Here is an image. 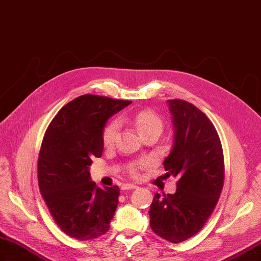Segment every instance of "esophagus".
<instances>
[{"label": "esophagus", "instance_id": "34e87169", "mask_svg": "<svg viewBox=\"0 0 261 261\" xmlns=\"http://www.w3.org/2000/svg\"><path fill=\"white\" fill-rule=\"evenodd\" d=\"M121 189H122L123 191H126V190H135V189H137V186H136L135 184L125 183V184H123V185L121 186Z\"/></svg>", "mask_w": 261, "mask_h": 261}]
</instances>
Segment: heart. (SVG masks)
Wrapping results in <instances>:
<instances>
[{"instance_id": "b5f03b06", "label": "heart", "mask_w": 261, "mask_h": 261, "mask_svg": "<svg viewBox=\"0 0 261 261\" xmlns=\"http://www.w3.org/2000/svg\"><path fill=\"white\" fill-rule=\"evenodd\" d=\"M132 122L135 124L137 128L138 132L141 135L142 137L148 135L150 132H160L161 133L163 130V121L162 119L160 118L155 112H153L151 110H141L137 112L135 116L132 117ZM118 131H119V122L117 120L115 121L110 122L108 125L106 126L103 133H102V141L106 146H111L115 143L117 136H118ZM146 162L142 161L139 162L135 165L131 166L130 172L133 175L138 174V170L144 168Z\"/></svg>"}]
</instances>
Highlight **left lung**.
<instances>
[{
	"label": "left lung",
	"instance_id": "8db88e82",
	"mask_svg": "<svg viewBox=\"0 0 261 261\" xmlns=\"http://www.w3.org/2000/svg\"><path fill=\"white\" fill-rule=\"evenodd\" d=\"M174 144L164 160L166 176L177 177L174 194H154L150 206L151 229L171 243L197 233L215 210L223 190L225 165L222 143L211 120L185 100H168Z\"/></svg>",
	"mask_w": 261,
	"mask_h": 261
}]
</instances>
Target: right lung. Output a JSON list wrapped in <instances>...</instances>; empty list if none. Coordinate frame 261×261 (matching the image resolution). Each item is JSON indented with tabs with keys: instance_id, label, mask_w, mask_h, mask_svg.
<instances>
[{
	"instance_id": "add662e5",
	"label": "right lung",
	"mask_w": 261,
	"mask_h": 261,
	"mask_svg": "<svg viewBox=\"0 0 261 261\" xmlns=\"http://www.w3.org/2000/svg\"><path fill=\"white\" fill-rule=\"evenodd\" d=\"M130 103L80 96L58 111L45 132L37 163L39 191L55 223L71 238L90 240L110 228L120 190L97 188L89 166L102 155L106 122Z\"/></svg>"
}]
</instances>
